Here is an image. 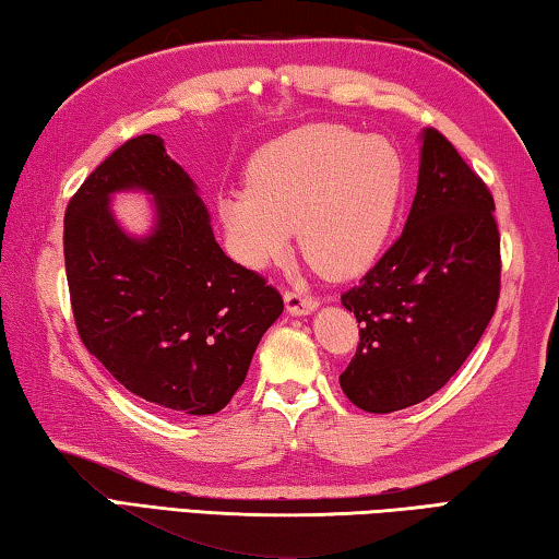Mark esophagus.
<instances>
[{
	"mask_svg": "<svg viewBox=\"0 0 559 559\" xmlns=\"http://www.w3.org/2000/svg\"><path fill=\"white\" fill-rule=\"evenodd\" d=\"M285 305H287L289 314L301 317V314L314 312L319 301L312 295H301V292H297V289H287L285 292Z\"/></svg>",
	"mask_w": 559,
	"mask_h": 559,
	"instance_id": "obj_1",
	"label": "esophagus"
}]
</instances>
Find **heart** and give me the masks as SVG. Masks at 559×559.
Segmentation results:
<instances>
[{
  "instance_id": "b5f03b06",
  "label": "heart",
  "mask_w": 559,
  "mask_h": 559,
  "mask_svg": "<svg viewBox=\"0 0 559 559\" xmlns=\"http://www.w3.org/2000/svg\"><path fill=\"white\" fill-rule=\"evenodd\" d=\"M406 163L396 145L344 123H309L258 151L247 188L217 195L230 250L260 270L299 227L305 258L326 277H352L379 258L396 223Z\"/></svg>"
}]
</instances>
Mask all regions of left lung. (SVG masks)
<instances>
[{"label":"left lung","mask_w":559,"mask_h":559,"mask_svg":"<svg viewBox=\"0 0 559 559\" xmlns=\"http://www.w3.org/2000/svg\"><path fill=\"white\" fill-rule=\"evenodd\" d=\"M483 178L436 128L424 131L404 233L342 295L359 346L340 377L354 406L391 414L445 386L500 297V233Z\"/></svg>","instance_id":"1"}]
</instances>
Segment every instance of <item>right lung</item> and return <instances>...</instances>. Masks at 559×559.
Wrapping results in <instances>:
<instances>
[{
	"mask_svg": "<svg viewBox=\"0 0 559 559\" xmlns=\"http://www.w3.org/2000/svg\"><path fill=\"white\" fill-rule=\"evenodd\" d=\"M126 187L156 198L159 219L143 241L128 238L107 207ZM63 260L86 349L128 391L178 416L230 404L285 309L262 274L219 250L195 182L151 133L118 145L73 193Z\"/></svg>",
	"mask_w": 559,
	"mask_h": 559,
	"instance_id": "obj_1",
	"label": "right lung"
}]
</instances>
